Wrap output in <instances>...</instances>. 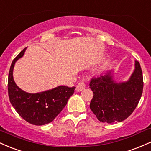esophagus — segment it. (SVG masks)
I'll return each mask as SVG.
<instances>
[{
    "instance_id": "34e87169",
    "label": "esophagus",
    "mask_w": 151,
    "mask_h": 151,
    "mask_svg": "<svg viewBox=\"0 0 151 151\" xmlns=\"http://www.w3.org/2000/svg\"><path fill=\"white\" fill-rule=\"evenodd\" d=\"M86 87V84H84V82L83 81H79L77 85V87H76V90L77 91H82L83 89H84V88Z\"/></svg>"
}]
</instances>
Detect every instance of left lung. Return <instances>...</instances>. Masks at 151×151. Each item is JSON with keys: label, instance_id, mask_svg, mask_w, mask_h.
<instances>
[{"label": "left lung", "instance_id": "1", "mask_svg": "<svg viewBox=\"0 0 151 151\" xmlns=\"http://www.w3.org/2000/svg\"><path fill=\"white\" fill-rule=\"evenodd\" d=\"M135 62L136 68L127 82L115 83L111 72L91 79L89 88L93 96L90 109L101 122H121L136 108L143 93V79L140 63Z\"/></svg>", "mask_w": 151, "mask_h": 151}]
</instances>
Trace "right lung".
<instances>
[{"mask_svg": "<svg viewBox=\"0 0 151 151\" xmlns=\"http://www.w3.org/2000/svg\"><path fill=\"white\" fill-rule=\"evenodd\" d=\"M25 49L19 53L10 66L8 81V96L12 106L24 120L33 125H45L52 122L65 108L76 87L60 86L37 93L22 91L13 80V70L15 62L22 57Z\"/></svg>", "mask_w": 151, "mask_h": 151, "instance_id": "1", "label": "right lung"}]
</instances>
